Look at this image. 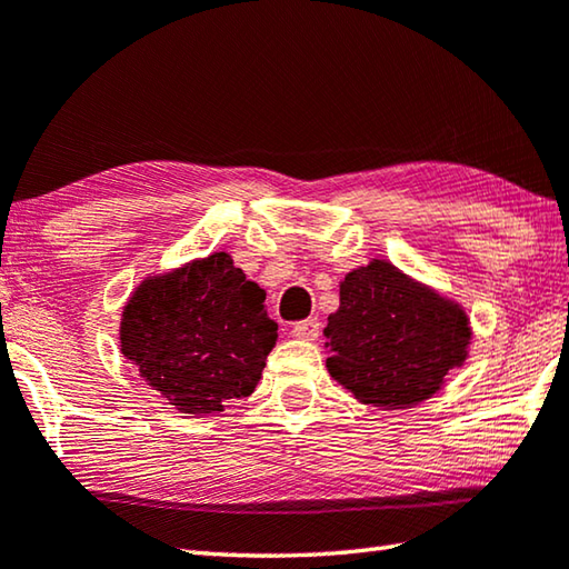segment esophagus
Listing matches in <instances>:
<instances>
[{"label": "esophagus", "instance_id": "1", "mask_svg": "<svg viewBox=\"0 0 569 569\" xmlns=\"http://www.w3.org/2000/svg\"><path fill=\"white\" fill-rule=\"evenodd\" d=\"M320 333V323L316 318H306V320H298V323L291 326V336L293 338H301V340H316Z\"/></svg>", "mask_w": 569, "mask_h": 569}]
</instances>
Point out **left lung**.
I'll use <instances>...</instances> for the list:
<instances>
[{
    "label": "left lung",
    "instance_id": "1",
    "mask_svg": "<svg viewBox=\"0 0 569 569\" xmlns=\"http://www.w3.org/2000/svg\"><path fill=\"white\" fill-rule=\"evenodd\" d=\"M323 336L328 373L360 402L398 410L430 398L465 363L470 326L460 306L388 261H370L340 283Z\"/></svg>",
    "mask_w": 569,
    "mask_h": 569
}]
</instances>
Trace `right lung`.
<instances>
[{"label": "right lung", "mask_w": 569, "mask_h": 569, "mask_svg": "<svg viewBox=\"0 0 569 569\" xmlns=\"http://www.w3.org/2000/svg\"><path fill=\"white\" fill-rule=\"evenodd\" d=\"M276 330L266 293L221 251L143 281L123 308L119 338L121 353L161 398L209 416L251 396Z\"/></svg>", "instance_id": "right-lung-1"}]
</instances>
